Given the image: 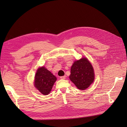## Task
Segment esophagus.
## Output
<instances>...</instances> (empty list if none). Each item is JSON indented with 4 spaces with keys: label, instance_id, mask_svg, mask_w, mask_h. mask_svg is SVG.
<instances>
[{
    "label": "esophagus",
    "instance_id": "esophagus-1",
    "mask_svg": "<svg viewBox=\"0 0 127 127\" xmlns=\"http://www.w3.org/2000/svg\"><path fill=\"white\" fill-rule=\"evenodd\" d=\"M65 77H66V76H61L60 77L61 79H65Z\"/></svg>",
    "mask_w": 127,
    "mask_h": 127
}]
</instances>
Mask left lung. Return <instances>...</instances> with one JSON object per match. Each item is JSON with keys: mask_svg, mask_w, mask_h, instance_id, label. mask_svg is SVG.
Segmentation results:
<instances>
[{"mask_svg": "<svg viewBox=\"0 0 127 127\" xmlns=\"http://www.w3.org/2000/svg\"><path fill=\"white\" fill-rule=\"evenodd\" d=\"M69 79L80 90L87 89L94 80L92 65L86 58L75 61L71 68Z\"/></svg>", "mask_w": 127, "mask_h": 127, "instance_id": "obj_1", "label": "left lung"}]
</instances>
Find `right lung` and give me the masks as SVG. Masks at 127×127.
<instances>
[{
    "label": "right lung",
    "instance_id": "obj_1",
    "mask_svg": "<svg viewBox=\"0 0 127 127\" xmlns=\"http://www.w3.org/2000/svg\"><path fill=\"white\" fill-rule=\"evenodd\" d=\"M56 80V77L42 66L37 69L36 72L34 85L40 92L44 95H47L52 90Z\"/></svg>",
    "mask_w": 127,
    "mask_h": 127
}]
</instances>
